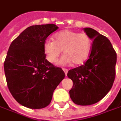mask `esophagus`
Instances as JSON below:
<instances>
[{"label": "esophagus", "mask_w": 121, "mask_h": 121, "mask_svg": "<svg viewBox=\"0 0 121 121\" xmlns=\"http://www.w3.org/2000/svg\"><path fill=\"white\" fill-rule=\"evenodd\" d=\"M63 70H64V73H65V75H66V76H67V73H68L67 69H66V68H63Z\"/></svg>", "instance_id": "1"}]
</instances>
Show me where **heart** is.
<instances>
[{
  "label": "heart",
  "instance_id": "obj_1",
  "mask_svg": "<svg viewBox=\"0 0 121 121\" xmlns=\"http://www.w3.org/2000/svg\"><path fill=\"white\" fill-rule=\"evenodd\" d=\"M90 49L91 39L87 34L68 29L55 34L54 41L47 39L44 44L46 59L51 63L55 62L63 51L64 55L59 61L61 65H82L87 60Z\"/></svg>",
  "mask_w": 121,
  "mask_h": 121
}]
</instances>
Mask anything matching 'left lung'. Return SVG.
<instances>
[{"label":"left lung","mask_w":121,"mask_h":121,"mask_svg":"<svg viewBox=\"0 0 121 121\" xmlns=\"http://www.w3.org/2000/svg\"><path fill=\"white\" fill-rule=\"evenodd\" d=\"M83 31L93 41L88 60L70 70L67 76L73 82L69 91L72 101L77 105H89L101 101L112 88L117 53L106 37L92 28H84Z\"/></svg>","instance_id":"8db88e82"}]
</instances>
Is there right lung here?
I'll list each match as a JSON object with an SVG mask.
<instances>
[{"mask_svg": "<svg viewBox=\"0 0 121 121\" xmlns=\"http://www.w3.org/2000/svg\"><path fill=\"white\" fill-rule=\"evenodd\" d=\"M58 29L53 24L29 26L11 42L4 62L8 88L20 105L41 109L51 103L54 90L65 77L61 68L46 59L44 44Z\"/></svg>", "mask_w": 121, "mask_h": 121, "instance_id": "obj_1", "label": "right lung"}]
</instances>
